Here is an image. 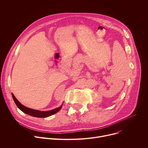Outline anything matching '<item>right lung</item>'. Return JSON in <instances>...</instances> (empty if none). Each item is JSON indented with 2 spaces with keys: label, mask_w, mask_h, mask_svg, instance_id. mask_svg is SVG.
Returning <instances> with one entry per match:
<instances>
[{
  "label": "right lung",
  "mask_w": 148,
  "mask_h": 148,
  "mask_svg": "<svg viewBox=\"0 0 148 148\" xmlns=\"http://www.w3.org/2000/svg\"><path fill=\"white\" fill-rule=\"evenodd\" d=\"M12 97L13 99V100L15 103V104H16V106H17V107L23 112H24L25 114H27L29 115H31L34 117H37V118H46L48 116H49L53 114H56L57 112H58L60 111L61 108L62 106L63 105V104L60 106L56 108L53 109L52 110H49V111H39L37 110H34V109H32V108H29L28 107H27L24 106H23L22 104H21L18 100L16 98V97L14 96V95L12 93Z\"/></svg>",
  "instance_id": "right-lung-1"
}]
</instances>
